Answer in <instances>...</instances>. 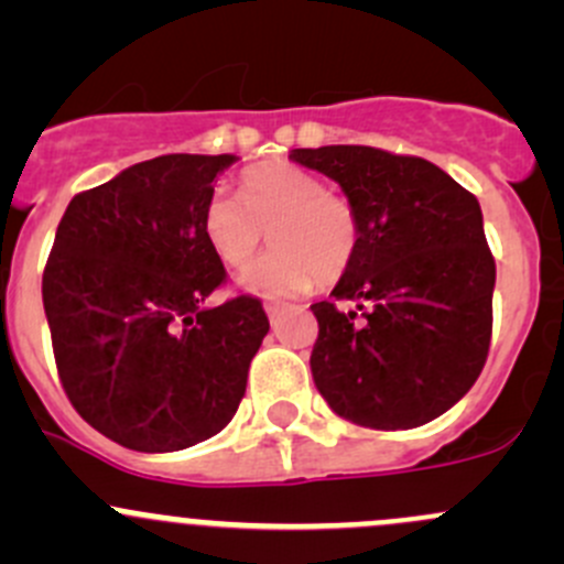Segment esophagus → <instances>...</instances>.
<instances>
[{
    "label": "esophagus",
    "instance_id": "1",
    "mask_svg": "<svg viewBox=\"0 0 564 564\" xmlns=\"http://www.w3.org/2000/svg\"><path fill=\"white\" fill-rule=\"evenodd\" d=\"M264 311H267V316H270V322H275L278 314L283 311V303H264Z\"/></svg>",
    "mask_w": 564,
    "mask_h": 564
}]
</instances>
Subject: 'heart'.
Returning a JSON list of instances; mask_svg holds the SVG:
<instances>
[{
	"instance_id": "1",
	"label": "heart",
	"mask_w": 564,
	"mask_h": 564,
	"mask_svg": "<svg viewBox=\"0 0 564 564\" xmlns=\"http://www.w3.org/2000/svg\"><path fill=\"white\" fill-rule=\"evenodd\" d=\"M204 237L226 267L242 270L259 256L267 229L275 250L256 261L240 286L264 297L303 294L349 270L360 242L355 207L327 191L322 176L294 163H261L240 176V202L213 193L202 215Z\"/></svg>"
}]
</instances>
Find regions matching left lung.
<instances>
[{
	"label": "left lung",
	"mask_w": 564,
	"mask_h": 564,
	"mask_svg": "<svg viewBox=\"0 0 564 564\" xmlns=\"http://www.w3.org/2000/svg\"><path fill=\"white\" fill-rule=\"evenodd\" d=\"M289 158L338 182L360 224L333 300L311 305L316 390L366 429L431 423L477 382L491 344L497 264L480 204L423 158L355 144Z\"/></svg>",
	"instance_id": "left-lung-1"
}]
</instances>
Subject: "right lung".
Returning a JSON list of instances; mask_svg holds the SVG:
<instances>
[{
    "instance_id": "1",
    "label": "right lung",
    "mask_w": 564,
    "mask_h": 564,
    "mask_svg": "<svg viewBox=\"0 0 564 564\" xmlns=\"http://www.w3.org/2000/svg\"><path fill=\"white\" fill-rule=\"evenodd\" d=\"M235 155H161L73 196L43 272L56 371L117 445L185 451L229 425L264 340L261 300H204L226 281L204 204Z\"/></svg>"
}]
</instances>
